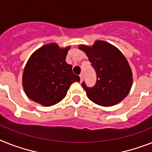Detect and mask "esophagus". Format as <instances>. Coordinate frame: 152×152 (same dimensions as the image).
Masks as SVG:
<instances>
[{"label": "esophagus", "instance_id": "esophagus-1", "mask_svg": "<svg viewBox=\"0 0 152 152\" xmlns=\"http://www.w3.org/2000/svg\"><path fill=\"white\" fill-rule=\"evenodd\" d=\"M79 77H80V79H81V82L82 81V80H83V75L82 74H81V75H79Z\"/></svg>", "mask_w": 152, "mask_h": 152}]
</instances>
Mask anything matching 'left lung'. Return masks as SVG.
<instances>
[{"label": "left lung", "mask_w": 152, "mask_h": 152, "mask_svg": "<svg viewBox=\"0 0 152 152\" xmlns=\"http://www.w3.org/2000/svg\"><path fill=\"white\" fill-rule=\"evenodd\" d=\"M85 51L96 74L93 87L81 85L91 101L102 106H112L126 97L132 86V72L123 53L113 45L96 41L91 47L79 46Z\"/></svg>", "instance_id": "obj_1"}]
</instances>
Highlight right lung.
Segmentation results:
<instances>
[{
    "label": "right lung",
    "mask_w": 152,
    "mask_h": 152,
    "mask_svg": "<svg viewBox=\"0 0 152 152\" xmlns=\"http://www.w3.org/2000/svg\"><path fill=\"white\" fill-rule=\"evenodd\" d=\"M69 47L55 43L45 45L34 52L24 69L22 85L32 101L44 106L58 103L67 95L71 85L80 81L65 59Z\"/></svg>",
    "instance_id": "right-lung-1"
}]
</instances>
